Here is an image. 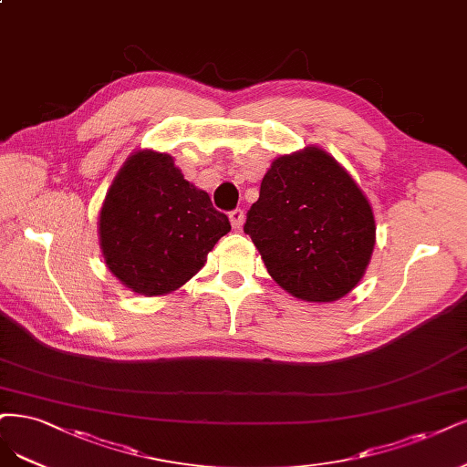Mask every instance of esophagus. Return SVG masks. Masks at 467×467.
<instances>
[{"label": "esophagus", "instance_id": "34e87169", "mask_svg": "<svg viewBox=\"0 0 467 467\" xmlns=\"http://www.w3.org/2000/svg\"><path fill=\"white\" fill-rule=\"evenodd\" d=\"M230 222H232V226H234L235 230H239L241 226H244V222H245L244 211H239V208H235V211H232V213H230Z\"/></svg>", "mask_w": 467, "mask_h": 467}]
</instances>
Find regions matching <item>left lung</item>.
Returning <instances> with one entry per match:
<instances>
[{"mask_svg":"<svg viewBox=\"0 0 467 467\" xmlns=\"http://www.w3.org/2000/svg\"><path fill=\"white\" fill-rule=\"evenodd\" d=\"M289 296L332 303L359 284L377 239L373 206L325 149L272 160L244 226Z\"/></svg>","mask_w":467,"mask_h":467,"instance_id":"left-lung-1","label":"left lung"}]
</instances>
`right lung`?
Wrapping results in <instances>:
<instances>
[{
    "label": "right lung",
    "instance_id": "right-lung-1",
    "mask_svg": "<svg viewBox=\"0 0 467 467\" xmlns=\"http://www.w3.org/2000/svg\"><path fill=\"white\" fill-rule=\"evenodd\" d=\"M230 230L228 216L183 178L173 156L152 149L125 160L99 216L108 270L144 297L168 296L187 284Z\"/></svg>",
    "mask_w": 467,
    "mask_h": 467
}]
</instances>
